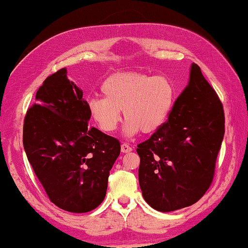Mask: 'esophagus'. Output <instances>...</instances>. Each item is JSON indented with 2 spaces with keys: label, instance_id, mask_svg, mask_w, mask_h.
<instances>
[{
  "label": "esophagus",
  "instance_id": "34e87169",
  "mask_svg": "<svg viewBox=\"0 0 248 248\" xmlns=\"http://www.w3.org/2000/svg\"><path fill=\"white\" fill-rule=\"evenodd\" d=\"M121 151H122V153H129V152L132 151V147L129 146L128 144L123 143L121 146Z\"/></svg>",
  "mask_w": 248,
  "mask_h": 248
}]
</instances>
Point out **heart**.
<instances>
[{
	"mask_svg": "<svg viewBox=\"0 0 248 248\" xmlns=\"http://www.w3.org/2000/svg\"><path fill=\"white\" fill-rule=\"evenodd\" d=\"M103 97L89 101V112L97 127L113 133L122 120L124 135L132 137L142 131H158L170 115L174 101V86L166 76H151L139 72L117 73L102 83Z\"/></svg>",
	"mask_w": 248,
	"mask_h": 248,
	"instance_id": "b5f03b06",
	"label": "heart"
}]
</instances>
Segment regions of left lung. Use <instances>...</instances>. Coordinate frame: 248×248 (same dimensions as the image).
<instances>
[{
  "instance_id": "obj_1",
  "label": "left lung",
  "mask_w": 248,
  "mask_h": 248,
  "mask_svg": "<svg viewBox=\"0 0 248 248\" xmlns=\"http://www.w3.org/2000/svg\"><path fill=\"white\" fill-rule=\"evenodd\" d=\"M224 111L215 91L192 63L188 84L175 101L169 121L137 145L140 187L159 212L190 206L213 181L222 145Z\"/></svg>"
}]
</instances>
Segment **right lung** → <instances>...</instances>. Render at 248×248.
I'll return each mask as SVG.
<instances>
[{
  "label": "right lung",
  "instance_id": "right-lung-1",
  "mask_svg": "<svg viewBox=\"0 0 248 248\" xmlns=\"http://www.w3.org/2000/svg\"><path fill=\"white\" fill-rule=\"evenodd\" d=\"M87 105L62 68L37 90L23 127L34 173L52 203L71 213L90 212L102 203L121 153L119 140L90 126Z\"/></svg>",
  "mask_w": 248,
  "mask_h": 248
}]
</instances>
